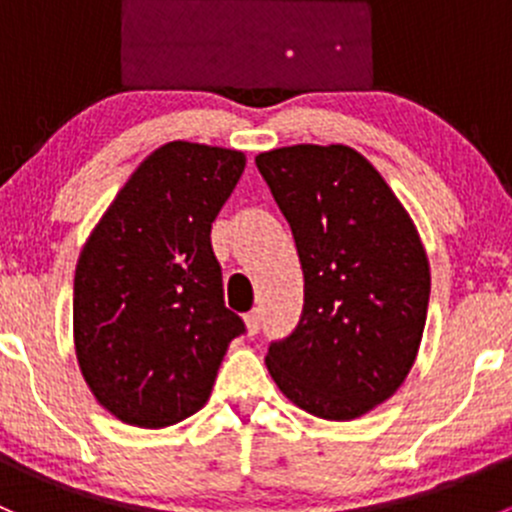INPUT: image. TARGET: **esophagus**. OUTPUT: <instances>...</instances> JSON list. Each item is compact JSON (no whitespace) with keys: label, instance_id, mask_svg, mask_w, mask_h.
<instances>
[{"label":"esophagus","instance_id":"34e87169","mask_svg":"<svg viewBox=\"0 0 512 512\" xmlns=\"http://www.w3.org/2000/svg\"><path fill=\"white\" fill-rule=\"evenodd\" d=\"M245 324H247V332H250V334L260 332V324H262L260 309H252V312H247L245 314Z\"/></svg>","mask_w":512,"mask_h":512}]
</instances>
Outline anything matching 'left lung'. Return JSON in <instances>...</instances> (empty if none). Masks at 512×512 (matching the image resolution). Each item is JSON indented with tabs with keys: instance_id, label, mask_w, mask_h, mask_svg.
Listing matches in <instances>:
<instances>
[{
	"instance_id": "8db88e82",
	"label": "left lung",
	"mask_w": 512,
	"mask_h": 512,
	"mask_svg": "<svg viewBox=\"0 0 512 512\" xmlns=\"http://www.w3.org/2000/svg\"><path fill=\"white\" fill-rule=\"evenodd\" d=\"M257 170L292 227L304 307L267 369L299 409L364 416L396 394L426 327L431 272L414 223L379 170L349 146L260 153Z\"/></svg>"
}]
</instances>
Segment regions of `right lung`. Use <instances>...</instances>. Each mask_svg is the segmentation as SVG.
<instances>
[{
	"mask_svg": "<svg viewBox=\"0 0 512 512\" xmlns=\"http://www.w3.org/2000/svg\"><path fill=\"white\" fill-rule=\"evenodd\" d=\"M245 153L173 141L143 160L81 250L74 344L96 401L123 423L163 428L213 391L245 322L225 307L210 245Z\"/></svg>",
	"mask_w": 512,
	"mask_h": 512,
	"instance_id": "obj_1",
	"label": "right lung"
}]
</instances>
